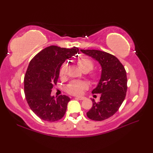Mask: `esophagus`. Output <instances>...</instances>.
I'll use <instances>...</instances> for the list:
<instances>
[{"mask_svg":"<svg viewBox=\"0 0 153 153\" xmlns=\"http://www.w3.org/2000/svg\"><path fill=\"white\" fill-rule=\"evenodd\" d=\"M76 99H77L80 100H83L85 99V97H76Z\"/></svg>","mask_w":153,"mask_h":153,"instance_id":"1","label":"esophagus"}]
</instances>
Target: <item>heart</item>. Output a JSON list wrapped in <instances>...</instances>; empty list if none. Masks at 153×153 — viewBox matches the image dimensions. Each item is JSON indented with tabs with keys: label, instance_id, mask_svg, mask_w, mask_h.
Segmentation results:
<instances>
[{
	"label": "heart",
	"instance_id": "1",
	"mask_svg": "<svg viewBox=\"0 0 153 153\" xmlns=\"http://www.w3.org/2000/svg\"><path fill=\"white\" fill-rule=\"evenodd\" d=\"M77 64H78L80 69L86 73L91 71L94 68V66H95L93 61L87 57H83L80 58L77 61ZM66 74V66L65 64H63L60 68V76L62 77H65ZM100 76H101V74L99 71L93 70L91 71L89 74V78L93 82H97L100 78ZM87 88H88V85L86 82H82V81L74 80L71 81L70 83H69L66 87V90L68 93L71 94V95H81L83 92V91H85Z\"/></svg>",
	"mask_w": 153,
	"mask_h": 153
}]
</instances>
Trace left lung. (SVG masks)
Wrapping results in <instances>:
<instances>
[{"label":"left lung","mask_w":153,"mask_h":153,"mask_svg":"<svg viewBox=\"0 0 153 153\" xmlns=\"http://www.w3.org/2000/svg\"><path fill=\"white\" fill-rule=\"evenodd\" d=\"M81 51L99 61L102 67L100 82L92 93L100 94V101L92 100L93 106L87 116L95 121L112 116L119 110L126 95L128 79L123 64L114 55L98 50Z\"/></svg>","instance_id":"8db88e82"}]
</instances>
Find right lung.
Listing matches in <instances>:
<instances>
[{
  "mask_svg": "<svg viewBox=\"0 0 153 153\" xmlns=\"http://www.w3.org/2000/svg\"><path fill=\"white\" fill-rule=\"evenodd\" d=\"M77 47L71 48L50 46L32 58L24 76L25 99L35 114L47 122H56L64 117L70 99L66 95L56 99L51 95L56 85L60 68L65 60L78 53Z\"/></svg>",
  "mask_w": 153,
  "mask_h": 153,
  "instance_id": "1",
  "label": "right lung"
}]
</instances>
